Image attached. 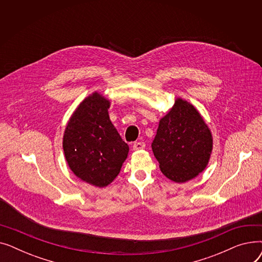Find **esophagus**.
Wrapping results in <instances>:
<instances>
[{"instance_id": "34e87169", "label": "esophagus", "mask_w": 262, "mask_h": 262, "mask_svg": "<svg viewBox=\"0 0 262 262\" xmlns=\"http://www.w3.org/2000/svg\"><path fill=\"white\" fill-rule=\"evenodd\" d=\"M145 147V143L142 141H138V142H135L133 144V149L134 150H139V149H143Z\"/></svg>"}]
</instances>
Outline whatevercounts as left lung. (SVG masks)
<instances>
[{
    "label": "left lung",
    "instance_id": "left-lung-1",
    "mask_svg": "<svg viewBox=\"0 0 262 262\" xmlns=\"http://www.w3.org/2000/svg\"><path fill=\"white\" fill-rule=\"evenodd\" d=\"M152 149L161 172L175 183H185L208 164L212 136L194 106L177 99L159 121Z\"/></svg>",
    "mask_w": 262,
    "mask_h": 262
}]
</instances>
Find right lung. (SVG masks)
<instances>
[{
  "instance_id": "obj_1",
  "label": "right lung",
  "mask_w": 262,
  "mask_h": 262,
  "mask_svg": "<svg viewBox=\"0 0 262 262\" xmlns=\"http://www.w3.org/2000/svg\"><path fill=\"white\" fill-rule=\"evenodd\" d=\"M110 102L94 92L82 101L68 122L63 152L73 173L95 187H106L120 173L128 154L109 119Z\"/></svg>"
}]
</instances>
